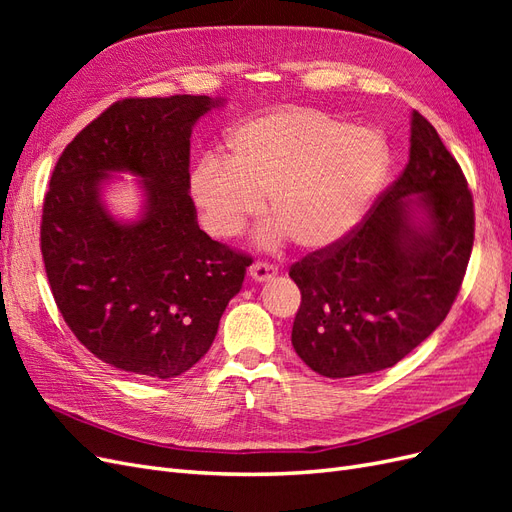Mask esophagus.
<instances>
[{
    "label": "esophagus",
    "mask_w": 512,
    "mask_h": 512,
    "mask_svg": "<svg viewBox=\"0 0 512 512\" xmlns=\"http://www.w3.org/2000/svg\"><path fill=\"white\" fill-rule=\"evenodd\" d=\"M275 275H277V267L269 265V262H254V265L250 267V277L258 284L273 280Z\"/></svg>",
    "instance_id": "1"
}]
</instances>
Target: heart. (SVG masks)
Returning a JSON list of instances; mask_svg holds the SVG:
<instances>
[{
    "label": "heart",
    "mask_w": 512,
    "mask_h": 512,
    "mask_svg": "<svg viewBox=\"0 0 512 512\" xmlns=\"http://www.w3.org/2000/svg\"><path fill=\"white\" fill-rule=\"evenodd\" d=\"M226 149V156L209 151L194 164V203L211 235L230 239L256 218L267 194L273 222L258 237L267 250L288 239L303 250L344 241L363 222L391 164L380 132L307 106L239 123Z\"/></svg>",
    "instance_id": "b5f03b06"
}]
</instances>
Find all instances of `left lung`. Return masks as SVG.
Listing matches in <instances>:
<instances>
[{"label":"left lung","mask_w":512,"mask_h":512,"mask_svg":"<svg viewBox=\"0 0 512 512\" xmlns=\"http://www.w3.org/2000/svg\"><path fill=\"white\" fill-rule=\"evenodd\" d=\"M474 203L436 128L410 115V158L365 222L290 267L292 348L324 378L393 367L440 327L466 275Z\"/></svg>","instance_id":"obj_1"}]
</instances>
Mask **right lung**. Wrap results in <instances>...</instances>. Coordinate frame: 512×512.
<instances>
[{
    "label": "right lung",
    "instance_id": "obj_1",
    "mask_svg": "<svg viewBox=\"0 0 512 512\" xmlns=\"http://www.w3.org/2000/svg\"><path fill=\"white\" fill-rule=\"evenodd\" d=\"M224 102H115L64 149L44 196L42 258L61 316L91 354L138 378H175L203 359L252 265L200 230L190 196L192 128ZM123 172L144 196L134 221L103 200Z\"/></svg>",
    "mask_w": 512,
    "mask_h": 512
}]
</instances>
